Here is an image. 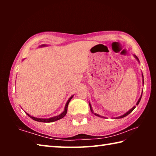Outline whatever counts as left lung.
I'll return each instance as SVG.
<instances>
[{
  "label": "left lung",
  "mask_w": 156,
  "mask_h": 156,
  "mask_svg": "<svg viewBox=\"0 0 156 156\" xmlns=\"http://www.w3.org/2000/svg\"><path fill=\"white\" fill-rule=\"evenodd\" d=\"M135 56V58H136L138 60V61H139V59H138V58L136 56ZM142 83H144V78H143V74H142ZM141 98H142V95H141V96H140V98H139V100H138V101L137 102V103H136V105H138V104H139V102H140V100H141ZM89 107H90V109H91V112H92V113H94V114L95 115H96V116H99V117H102V118H105V117H102V116H101V115H98V114H97V113H94V112H93V109H92V108H91V105H90V103H89ZM136 108V106L135 107H133V108H132L131 109H130L129 111V112H126V113H125V114L124 115H121V116H119V117H117L116 118H124V117H125V116H126L127 115H129V113H131L132 112H133V110L135 109Z\"/></svg>",
  "instance_id": "left-lung-1"
}]
</instances>
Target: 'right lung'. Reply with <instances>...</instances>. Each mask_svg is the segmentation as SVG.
<instances>
[{"label": "right lung", "instance_id": "obj_1", "mask_svg": "<svg viewBox=\"0 0 156 156\" xmlns=\"http://www.w3.org/2000/svg\"><path fill=\"white\" fill-rule=\"evenodd\" d=\"M43 46H45L44 44H43V45H41V47H43ZM73 98V96L72 97H70V98L68 100V101L67 102V104L65 105V110L64 112H63L62 113H60L59 115H57V116H55V117H53V118H47V119H44V118H35V117H33V116H31L30 115H29L28 113H27L28 116H30L31 118H32L33 120H36V121H38V122H55V121L56 120H58L60 119H61L63 117H65V115H66V113L67 112V107H68V105L69 103L70 100H72V98Z\"/></svg>", "mask_w": 156, "mask_h": 156}]
</instances>
